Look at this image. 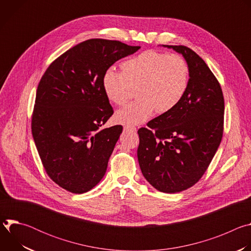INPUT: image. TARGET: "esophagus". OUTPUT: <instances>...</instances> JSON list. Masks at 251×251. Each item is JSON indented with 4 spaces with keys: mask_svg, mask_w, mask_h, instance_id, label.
<instances>
[{
    "mask_svg": "<svg viewBox=\"0 0 251 251\" xmlns=\"http://www.w3.org/2000/svg\"><path fill=\"white\" fill-rule=\"evenodd\" d=\"M125 131H130V132H136V128L134 126H124Z\"/></svg>",
    "mask_w": 251,
    "mask_h": 251,
    "instance_id": "34e87169",
    "label": "esophagus"
}]
</instances>
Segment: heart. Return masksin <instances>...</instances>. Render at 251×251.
I'll use <instances>...</instances> for the list:
<instances>
[{
  "label": "heart",
  "mask_w": 251,
  "mask_h": 251,
  "mask_svg": "<svg viewBox=\"0 0 251 251\" xmlns=\"http://www.w3.org/2000/svg\"><path fill=\"white\" fill-rule=\"evenodd\" d=\"M121 70L109 67L102 77L106 96L118 106L126 105L137 87L139 98L115 115L121 124H140L147 121L156 110L158 113L171 111L188 89V63L176 53L143 51L124 61Z\"/></svg>",
  "instance_id": "heart-1"
}]
</instances>
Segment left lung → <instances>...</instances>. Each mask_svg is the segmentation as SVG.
Segmentation results:
<instances>
[{
	"mask_svg": "<svg viewBox=\"0 0 251 251\" xmlns=\"http://www.w3.org/2000/svg\"><path fill=\"white\" fill-rule=\"evenodd\" d=\"M184 55L188 89L174 109L138 130V162L158 191L174 194L195 184L207 170L224 134L225 98L204 60L185 46H165Z\"/></svg>",
	"mask_w": 251,
	"mask_h": 251,
	"instance_id": "left-lung-1",
	"label": "left lung"
}]
</instances>
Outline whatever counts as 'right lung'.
<instances>
[{"label": "right lung", "mask_w": 251, "mask_h": 251, "mask_svg": "<svg viewBox=\"0 0 251 251\" xmlns=\"http://www.w3.org/2000/svg\"><path fill=\"white\" fill-rule=\"evenodd\" d=\"M139 49L119 41L87 40L54 59L42 76L31 133L48 176L60 188L86 193L105 175L123 127L100 128L114 112L102 77Z\"/></svg>", "instance_id": "1"}]
</instances>
